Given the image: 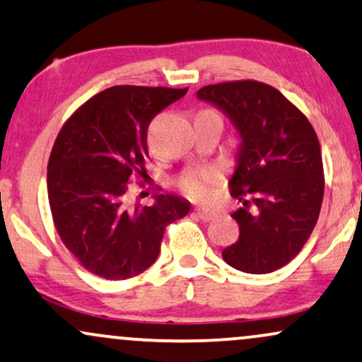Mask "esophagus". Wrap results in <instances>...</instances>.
I'll use <instances>...</instances> for the list:
<instances>
[{"label": "esophagus", "mask_w": 362, "mask_h": 362, "mask_svg": "<svg viewBox=\"0 0 362 362\" xmlns=\"http://www.w3.org/2000/svg\"><path fill=\"white\" fill-rule=\"evenodd\" d=\"M194 214H197L199 218L203 220V222H210V220L216 218V211L208 210V208H197V210H194Z\"/></svg>", "instance_id": "obj_1"}]
</instances>
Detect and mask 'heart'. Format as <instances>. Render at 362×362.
<instances>
[{"instance_id": "heart-1", "label": "heart", "mask_w": 362, "mask_h": 362, "mask_svg": "<svg viewBox=\"0 0 362 362\" xmlns=\"http://www.w3.org/2000/svg\"><path fill=\"white\" fill-rule=\"evenodd\" d=\"M220 171L215 168L198 169V171H189L182 174L181 188L186 194L194 199L205 202L211 197V188L220 181Z\"/></svg>"}]
</instances>
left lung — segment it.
Masks as SVG:
<instances>
[{"instance_id":"8db88e82","label":"left lung","mask_w":362,"mask_h":362,"mask_svg":"<svg viewBox=\"0 0 362 362\" xmlns=\"http://www.w3.org/2000/svg\"><path fill=\"white\" fill-rule=\"evenodd\" d=\"M197 98L223 112L239 132L230 193L242 203L232 218L239 240L222 250L242 273L286 266L315 227L324 199L320 144L308 118L278 89L230 81L198 89Z\"/></svg>"}]
</instances>
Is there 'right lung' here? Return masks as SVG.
<instances>
[{
  "label": "right lung",
  "instance_id": "obj_1",
  "mask_svg": "<svg viewBox=\"0 0 362 362\" xmlns=\"http://www.w3.org/2000/svg\"><path fill=\"white\" fill-rule=\"evenodd\" d=\"M188 88L113 86L88 100L64 123L47 165L50 211L64 245L89 273L129 279L151 267L169 223L189 202L156 194L130 205L129 182L146 176L148 123Z\"/></svg>",
  "mask_w": 362,
  "mask_h": 362
}]
</instances>
